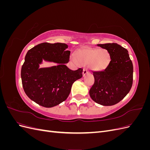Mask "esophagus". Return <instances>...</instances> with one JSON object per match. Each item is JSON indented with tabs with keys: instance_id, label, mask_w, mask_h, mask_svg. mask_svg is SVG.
I'll list each match as a JSON object with an SVG mask.
<instances>
[{
	"instance_id": "1",
	"label": "esophagus",
	"mask_w": 150,
	"mask_h": 150,
	"mask_svg": "<svg viewBox=\"0 0 150 150\" xmlns=\"http://www.w3.org/2000/svg\"><path fill=\"white\" fill-rule=\"evenodd\" d=\"M88 73H89V71H88L87 69H83V76H84L85 75H86V74H88Z\"/></svg>"
}]
</instances>
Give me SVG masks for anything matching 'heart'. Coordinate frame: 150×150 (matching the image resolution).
<instances>
[{
    "mask_svg": "<svg viewBox=\"0 0 150 150\" xmlns=\"http://www.w3.org/2000/svg\"><path fill=\"white\" fill-rule=\"evenodd\" d=\"M76 60L79 64L89 65L95 71H101L106 69L111 61L110 54L105 49L86 48L76 53Z\"/></svg>",
    "mask_w": 150,
    "mask_h": 150,
    "instance_id": "1",
    "label": "heart"
}]
</instances>
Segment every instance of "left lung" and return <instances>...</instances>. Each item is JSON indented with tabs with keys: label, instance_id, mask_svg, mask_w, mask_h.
Segmentation results:
<instances>
[{
	"label": "left lung",
	"instance_id": "8db88e82",
	"mask_svg": "<svg viewBox=\"0 0 150 150\" xmlns=\"http://www.w3.org/2000/svg\"><path fill=\"white\" fill-rule=\"evenodd\" d=\"M110 54L111 61L103 71H94V83L89 90L94 101L112 106L121 101L132 87L133 66L128 51L116 43L98 44Z\"/></svg>",
	"mask_w": 150,
	"mask_h": 150
}]
</instances>
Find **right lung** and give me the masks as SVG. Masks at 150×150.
Here are the masks:
<instances>
[{"label":"right lung","mask_w":150,"mask_h":150,"mask_svg":"<svg viewBox=\"0 0 150 150\" xmlns=\"http://www.w3.org/2000/svg\"><path fill=\"white\" fill-rule=\"evenodd\" d=\"M64 43L44 42L27 52L21 69L22 86L31 100L51 108L64 101L70 94L74 81L82 78L83 69L72 71L66 64L71 51ZM42 60L58 63L51 68H39Z\"/></svg>","instance_id":"add662e5"}]
</instances>
